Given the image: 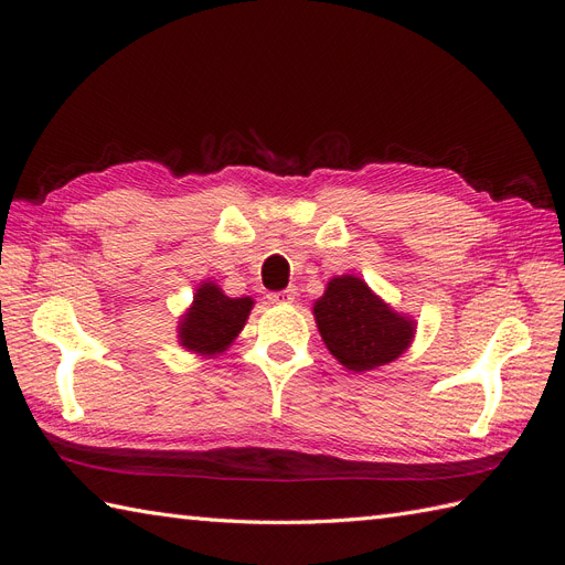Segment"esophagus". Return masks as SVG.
Wrapping results in <instances>:
<instances>
[{"instance_id": "1", "label": "esophagus", "mask_w": 565, "mask_h": 565, "mask_svg": "<svg viewBox=\"0 0 565 565\" xmlns=\"http://www.w3.org/2000/svg\"><path fill=\"white\" fill-rule=\"evenodd\" d=\"M295 299H297V292H295L292 287L282 289V292H270V295H268V301H270V303H292Z\"/></svg>"}]
</instances>
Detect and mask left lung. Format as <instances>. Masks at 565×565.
<instances>
[{
  "label": "left lung",
  "instance_id": "obj_1",
  "mask_svg": "<svg viewBox=\"0 0 565 565\" xmlns=\"http://www.w3.org/2000/svg\"><path fill=\"white\" fill-rule=\"evenodd\" d=\"M324 347L351 372H370L401 358L413 344L417 322L391 309L358 276H334L313 303Z\"/></svg>",
  "mask_w": 565,
  "mask_h": 565
}]
</instances>
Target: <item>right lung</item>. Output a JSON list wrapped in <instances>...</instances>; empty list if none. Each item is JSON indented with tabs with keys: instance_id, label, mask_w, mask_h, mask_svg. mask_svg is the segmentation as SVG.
<instances>
[{
	"instance_id": "right-lung-1",
	"label": "right lung",
	"mask_w": 565,
	"mask_h": 565,
	"mask_svg": "<svg viewBox=\"0 0 565 565\" xmlns=\"http://www.w3.org/2000/svg\"><path fill=\"white\" fill-rule=\"evenodd\" d=\"M252 309V297H228L214 280H202L177 324L179 347L204 358L224 353L243 332Z\"/></svg>"
}]
</instances>
